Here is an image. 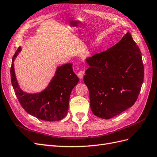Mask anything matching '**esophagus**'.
<instances>
[{
    "label": "esophagus",
    "mask_w": 157,
    "mask_h": 157,
    "mask_svg": "<svg viewBox=\"0 0 157 157\" xmlns=\"http://www.w3.org/2000/svg\"><path fill=\"white\" fill-rule=\"evenodd\" d=\"M84 71H82V70L78 71V73H77L78 77L79 78H80V79H82V78H83V77H84Z\"/></svg>",
    "instance_id": "34e87169"
}]
</instances>
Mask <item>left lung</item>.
Here are the masks:
<instances>
[{
	"mask_svg": "<svg viewBox=\"0 0 157 157\" xmlns=\"http://www.w3.org/2000/svg\"><path fill=\"white\" fill-rule=\"evenodd\" d=\"M86 61L89 68L83 79L94 115L109 119L134 105L144 82V67L129 32L111 48Z\"/></svg>",
	"mask_w": 157,
	"mask_h": 157,
	"instance_id": "obj_1",
	"label": "left lung"
}]
</instances>
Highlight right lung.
<instances>
[{"label": "right lung", "mask_w": 157, "mask_h": 157, "mask_svg": "<svg viewBox=\"0 0 157 157\" xmlns=\"http://www.w3.org/2000/svg\"><path fill=\"white\" fill-rule=\"evenodd\" d=\"M21 47L13 55L10 69L11 82L19 102L31 115L46 121H58L67 115L70 95L78 82V78L73 71V64L59 66L48 86L36 94H27L19 86L14 71L13 61Z\"/></svg>", "instance_id": "add662e5"}]
</instances>
